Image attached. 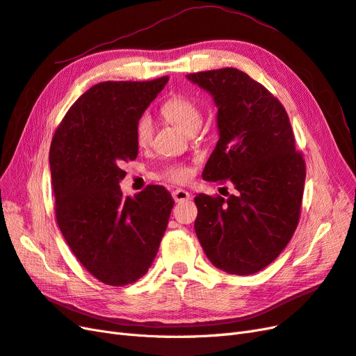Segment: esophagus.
Instances as JSON below:
<instances>
[{"mask_svg":"<svg viewBox=\"0 0 356 356\" xmlns=\"http://www.w3.org/2000/svg\"><path fill=\"white\" fill-rule=\"evenodd\" d=\"M189 192L185 189H175L172 191V198H175L176 202H181V201H188L189 200Z\"/></svg>","mask_w":356,"mask_h":356,"instance_id":"obj_1","label":"esophagus"}]
</instances>
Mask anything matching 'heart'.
I'll return each instance as SVG.
<instances>
[{"label":"heart","instance_id":"b5f03b06","mask_svg":"<svg viewBox=\"0 0 356 356\" xmlns=\"http://www.w3.org/2000/svg\"><path fill=\"white\" fill-rule=\"evenodd\" d=\"M161 115L171 124L177 125L188 134H194L200 128L202 120V111L195 99L186 95L176 94L167 98L161 106ZM154 136V120L150 115L143 113L136 124V141L140 147H147ZM162 176L165 179L176 181V184H185L191 176V170L186 165L172 164L168 165Z\"/></svg>","mask_w":356,"mask_h":356}]
</instances>
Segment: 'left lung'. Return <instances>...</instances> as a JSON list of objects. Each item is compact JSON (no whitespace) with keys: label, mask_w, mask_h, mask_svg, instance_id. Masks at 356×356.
<instances>
[{"label":"left lung","mask_w":356,"mask_h":356,"mask_svg":"<svg viewBox=\"0 0 356 356\" xmlns=\"http://www.w3.org/2000/svg\"><path fill=\"white\" fill-rule=\"evenodd\" d=\"M218 106V145L202 179L237 192L227 200L200 194L195 232L219 270L248 276L266 268L297 229L306 162L296 150L285 107L237 68L188 74Z\"/></svg>","instance_id":"left-lung-1"}]
</instances>
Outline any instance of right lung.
<instances>
[{"label": "right lung", "instance_id": "obj_1", "mask_svg": "<svg viewBox=\"0 0 356 356\" xmlns=\"http://www.w3.org/2000/svg\"><path fill=\"white\" fill-rule=\"evenodd\" d=\"M168 76L147 82H101L70 107L49 152L58 227L95 279L124 286L145 276L175 200L159 185L124 197L122 164L138 154L136 124Z\"/></svg>", "mask_w": 356, "mask_h": 356}]
</instances>
